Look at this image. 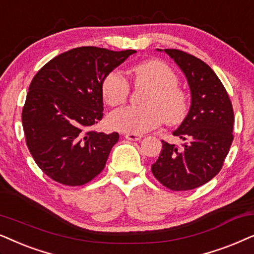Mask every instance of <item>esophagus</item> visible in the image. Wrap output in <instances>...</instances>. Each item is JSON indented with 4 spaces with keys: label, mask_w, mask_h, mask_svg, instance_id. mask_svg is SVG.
Wrapping results in <instances>:
<instances>
[{
    "label": "esophagus",
    "mask_w": 254,
    "mask_h": 254,
    "mask_svg": "<svg viewBox=\"0 0 254 254\" xmlns=\"http://www.w3.org/2000/svg\"><path fill=\"white\" fill-rule=\"evenodd\" d=\"M125 138H127V140H132V141H137V140H140L143 136L141 134H136V133H127L125 134Z\"/></svg>",
    "instance_id": "34e87169"
}]
</instances>
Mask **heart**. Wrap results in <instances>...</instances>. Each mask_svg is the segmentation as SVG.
<instances>
[{
	"label": "heart",
	"mask_w": 254,
	"mask_h": 254,
	"mask_svg": "<svg viewBox=\"0 0 254 254\" xmlns=\"http://www.w3.org/2000/svg\"><path fill=\"white\" fill-rule=\"evenodd\" d=\"M134 86L147 87L145 107H124L109 116L113 129L122 132L145 133L159 127L164 120L167 124H179L187 116L189 102L187 94L178 86V75L167 64L152 59L131 68ZM130 86L121 74L111 72L102 82V95L111 107L127 101Z\"/></svg>",
	"instance_id": "1"
}]
</instances>
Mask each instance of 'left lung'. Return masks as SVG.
I'll return each mask as SVG.
<instances>
[{
  "label": "left lung",
  "mask_w": 254,
  "mask_h": 254,
  "mask_svg": "<svg viewBox=\"0 0 254 254\" xmlns=\"http://www.w3.org/2000/svg\"><path fill=\"white\" fill-rule=\"evenodd\" d=\"M164 51L187 77L191 104L173 132L185 143L178 146L162 140L160 155L151 170L171 190H190L221 171L233 140V109L224 86L207 64L184 51Z\"/></svg>",
  "instance_id": "obj_1"
}]
</instances>
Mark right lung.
<instances>
[{
    "label": "right lung",
    "mask_w": 254,
    "mask_h": 254,
    "mask_svg": "<svg viewBox=\"0 0 254 254\" xmlns=\"http://www.w3.org/2000/svg\"><path fill=\"white\" fill-rule=\"evenodd\" d=\"M134 52L76 47L50 60L32 79L23 129L32 158L52 180L74 187L102 172L120 138L90 129L103 117L102 82Z\"/></svg>",
    "instance_id": "1"
}]
</instances>
